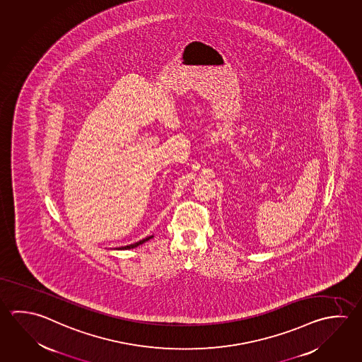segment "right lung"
Returning <instances> with one entry per match:
<instances>
[{"label":"right lung","instance_id":"right-lung-1","mask_svg":"<svg viewBox=\"0 0 362 362\" xmlns=\"http://www.w3.org/2000/svg\"><path fill=\"white\" fill-rule=\"evenodd\" d=\"M151 238H153V236H148L143 238V240H140L138 243H132V245H127V246H122V247H119V250H129V249H134V247H138L139 245H141V243H146V241H149Z\"/></svg>","mask_w":362,"mask_h":362}]
</instances>
